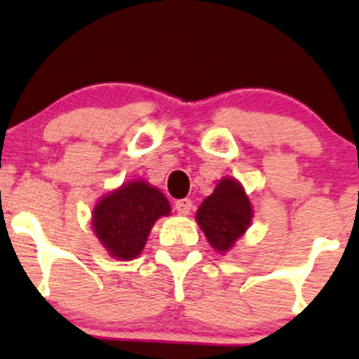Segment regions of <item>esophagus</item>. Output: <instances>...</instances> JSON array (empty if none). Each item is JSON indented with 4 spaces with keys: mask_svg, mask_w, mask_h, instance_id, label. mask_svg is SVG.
<instances>
[{
    "mask_svg": "<svg viewBox=\"0 0 359 359\" xmlns=\"http://www.w3.org/2000/svg\"><path fill=\"white\" fill-rule=\"evenodd\" d=\"M191 208H193V201H191L189 198H184V200L175 201V210L177 213H180V215H187V213L191 212Z\"/></svg>",
    "mask_w": 359,
    "mask_h": 359,
    "instance_id": "obj_1",
    "label": "esophagus"
}]
</instances>
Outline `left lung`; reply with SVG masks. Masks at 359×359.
Here are the masks:
<instances>
[{
  "label": "left lung",
  "mask_w": 359,
  "mask_h": 359,
  "mask_svg": "<svg viewBox=\"0 0 359 359\" xmlns=\"http://www.w3.org/2000/svg\"><path fill=\"white\" fill-rule=\"evenodd\" d=\"M252 203L243 186L234 179H222L215 191L201 203L196 220L206 240L217 252L234 247L252 224Z\"/></svg>",
  "instance_id": "8db88e82"
}]
</instances>
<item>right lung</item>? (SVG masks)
<instances>
[{"label": "right lung", "mask_w": 359, "mask_h": 359, "mask_svg": "<svg viewBox=\"0 0 359 359\" xmlns=\"http://www.w3.org/2000/svg\"><path fill=\"white\" fill-rule=\"evenodd\" d=\"M161 191L144 180L123 184L95 205L92 227L104 248L118 260H132L146 247L159 217L170 215Z\"/></svg>", "instance_id": "obj_1"}]
</instances>
